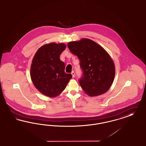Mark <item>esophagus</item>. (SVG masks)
I'll return each mask as SVG.
<instances>
[{
	"instance_id": "1",
	"label": "esophagus",
	"mask_w": 146,
	"mask_h": 146,
	"mask_svg": "<svg viewBox=\"0 0 146 146\" xmlns=\"http://www.w3.org/2000/svg\"><path fill=\"white\" fill-rule=\"evenodd\" d=\"M71 74L72 75V77L74 78V77H75V73H74V72L73 71L71 73Z\"/></svg>"
}]
</instances>
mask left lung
Here are the masks:
<instances>
[{
    "mask_svg": "<svg viewBox=\"0 0 146 146\" xmlns=\"http://www.w3.org/2000/svg\"><path fill=\"white\" fill-rule=\"evenodd\" d=\"M67 46L80 61L83 74L79 82L84 92L90 96L106 93L115 75V64L109 53L100 45L88 38L70 42Z\"/></svg>",
    "mask_w": 146,
    "mask_h": 146,
    "instance_id": "obj_1",
    "label": "left lung"
}]
</instances>
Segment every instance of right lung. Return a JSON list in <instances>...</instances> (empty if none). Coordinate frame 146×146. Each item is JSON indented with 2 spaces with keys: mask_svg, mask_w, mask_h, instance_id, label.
<instances>
[{
  "mask_svg": "<svg viewBox=\"0 0 146 146\" xmlns=\"http://www.w3.org/2000/svg\"><path fill=\"white\" fill-rule=\"evenodd\" d=\"M66 48L64 43L45 44L35 54L30 76L35 88L42 94L54 98L60 94L72 77L64 72L65 64L60 54Z\"/></svg>",
  "mask_w": 146,
  "mask_h": 146,
  "instance_id": "1",
  "label": "right lung"
}]
</instances>
